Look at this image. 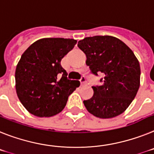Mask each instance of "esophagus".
I'll return each instance as SVG.
<instances>
[{
	"mask_svg": "<svg viewBox=\"0 0 154 154\" xmlns=\"http://www.w3.org/2000/svg\"><path fill=\"white\" fill-rule=\"evenodd\" d=\"M81 81V86L86 85L87 81H86V79H85V77H82V78L81 79V81Z\"/></svg>",
	"mask_w": 154,
	"mask_h": 154,
	"instance_id": "34e87169",
	"label": "esophagus"
}]
</instances>
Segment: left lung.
<instances>
[{
  "mask_svg": "<svg viewBox=\"0 0 154 154\" xmlns=\"http://www.w3.org/2000/svg\"><path fill=\"white\" fill-rule=\"evenodd\" d=\"M77 46L86 55L92 73H102L101 86L92 87L94 94L84 101L87 110L100 119L123 113L136 97L140 85V66L132 49L111 35L86 37Z\"/></svg>",
  "mask_w": 154,
  "mask_h": 154,
  "instance_id": "8db88e82",
  "label": "left lung"
}]
</instances>
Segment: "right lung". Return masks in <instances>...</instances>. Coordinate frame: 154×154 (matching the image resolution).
<instances>
[{
	"label": "right lung",
	"instance_id": "obj_1",
	"mask_svg": "<svg viewBox=\"0 0 154 154\" xmlns=\"http://www.w3.org/2000/svg\"><path fill=\"white\" fill-rule=\"evenodd\" d=\"M77 40L43 38L21 55L15 69L16 93L25 109L38 117H51L66 106L68 97L80 86L66 79L60 61Z\"/></svg>",
	"mask_w": 154,
	"mask_h": 154
}]
</instances>
